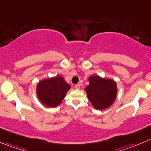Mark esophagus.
Instances as JSON below:
<instances>
[{"mask_svg":"<svg viewBox=\"0 0 151 151\" xmlns=\"http://www.w3.org/2000/svg\"><path fill=\"white\" fill-rule=\"evenodd\" d=\"M80 86H81V85L79 84V83H78V84L75 85V88H76V89H79V88H80Z\"/></svg>","mask_w":151,"mask_h":151,"instance_id":"esophagus-1","label":"esophagus"}]
</instances>
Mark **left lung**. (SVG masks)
Wrapping results in <instances>:
<instances>
[{"mask_svg":"<svg viewBox=\"0 0 151 151\" xmlns=\"http://www.w3.org/2000/svg\"><path fill=\"white\" fill-rule=\"evenodd\" d=\"M89 84L85 88L87 96L93 107L97 110L109 108L117 94L116 83L110 79L91 76L88 78Z\"/></svg>","mask_w":151,"mask_h":151,"instance_id":"1","label":"left lung"}]
</instances>
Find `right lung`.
Instances as JSON below:
<instances>
[{
    "label": "right lung",
    "instance_id": "1",
    "mask_svg": "<svg viewBox=\"0 0 151 151\" xmlns=\"http://www.w3.org/2000/svg\"><path fill=\"white\" fill-rule=\"evenodd\" d=\"M70 86L61 76L43 80L37 85V95L46 106L57 107L65 98Z\"/></svg>",
    "mask_w": 151,
    "mask_h": 151
}]
</instances>
